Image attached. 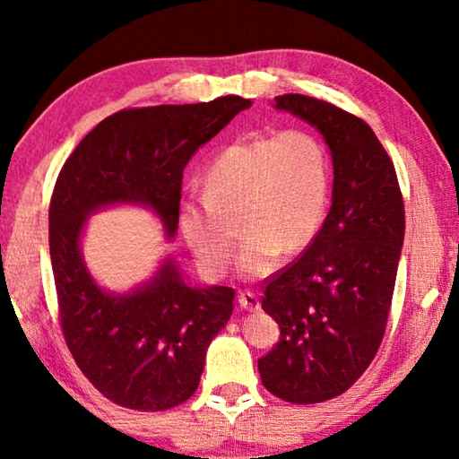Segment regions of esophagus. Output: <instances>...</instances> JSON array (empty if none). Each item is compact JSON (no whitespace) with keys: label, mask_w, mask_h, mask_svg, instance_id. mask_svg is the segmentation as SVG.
Segmentation results:
<instances>
[{"label":"esophagus","mask_w":459,"mask_h":459,"mask_svg":"<svg viewBox=\"0 0 459 459\" xmlns=\"http://www.w3.org/2000/svg\"><path fill=\"white\" fill-rule=\"evenodd\" d=\"M238 304L243 309H247V312H257V309L261 307L259 304V298L251 291H243L238 295Z\"/></svg>","instance_id":"34e87169"}]
</instances>
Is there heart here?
<instances>
[{"instance_id": "b5f03b06", "label": "heart", "mask_w": 459, "mask_h": 459, "mask_svg": "<svg viewBox=\"0 0 459 459\" xmlns=\"http://www.w3.org/2000/svg\"><path fill=\"white\" fill-rule=\"evenodd\" d=\"M332 166L325 145L304 129L238 139L202 176V200L178 212L186 247L208 277L227 273L238 222L245 237L238 269L247 277L273 271L279 255L314 243L330 204Z\"/></svg>"}]
</instances>
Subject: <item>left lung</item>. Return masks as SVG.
<instances>
[{
  "instance_id": "obj_1",
  "label": "left lung",
  "mask_w": 459,
  "mask_h": 459,
  "mask_svg": "<svg viewBox=\"0 0 459 459\" xmlns=\"http://www.w3.org/2000/svg\"><path fill=\"white\" fill-rule=\"evenodd\" d=\"M324 137L332 206L314 243L265 285L261 306L281 330L259 359L275 397L309 405L338 397L375 359L385 336L405 238L394 166L367 123L324 100L275 97Z\"/></svg>"
}]
</instances>
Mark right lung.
I'll list each match as a JSON object with an SVG mask.
<instances>
[{"mask_svg":"<svg viewBox=\"0 0 459 459\" xmlns=\"http://www.w3.org/2000/svg\"><path fill=\"white\" fill-rule=\"evenodd\" d=\"M251 100L127 108L99 123L62 166L50 202V261L68 351L121 407L164 411L190 399L206 351L232 314L235 290L186 281L172 255L143 283L111 291L82 257L89 216L142 206L168 240L178 232L184 168Z\"/></svg>","mask_w":459,"mask_h":459,"instance_id":"add662e5","label":"right lung"}]
</instances>
